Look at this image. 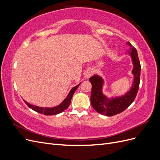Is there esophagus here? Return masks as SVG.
<instances>
[{"label": "esophagus", "mask_w": 160, "mask_h": 160, "mask_svg": "<svg viewBox=\"0 0 160 160\" xmlns=\"http://www.w3.org/2000/svg\"><path fill=\"white\" fill-rule=\"evenodd\" d=\"M93 70H92V69H88V70H87L86 72H85V77H86V78L89 79V77H90L92 75H93Z\"/></svg>", "instance_id": "1"}]
</instances>
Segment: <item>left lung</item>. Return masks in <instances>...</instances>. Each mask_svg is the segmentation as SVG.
I'll return each instance as SVG.
<instances>
[{
	"label": "left lung",
	"instance_id": "obj_1",
	"mask_svg": "<svg viewBox=\"0 0 160 160\" xmlns=\"http://www.w3.org/2000/svg\"><path fill=\"white\" fill-rule=\"evenodd\" d=\"M129 47L128 54L131 56L133 65L132 74L133 81L132 88L126 93L122 96L108 98L103 93L104 81L98 75H94L89 78L92 85L91 94V103L93 109L99 113L105 116H112L122 113L133 103L137 95L140 82L141 65L138 55L136 49L129 42H127Z\"/></svg>",
	"mask_w": 160,
	"mask_h": 160
}]
</instances>
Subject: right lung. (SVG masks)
<instances>
[{
  "label": "right lung",
  "mask_w": 160,
  "mask_h": 160,
  "mask_svg": "<svg viewBox=\"0 0 160 160\" xmlns=\"http://www.w3.org/2000/svg\"><path fill=\"white\" fill-rule=\"evenodd\" d=\"M80 84H81V83L75 86L74 88H72L71 89V90L70 91L69 94L67 95V98L63 100V101H62V102L61 104H59V105L55 106V107H53V108H41V107H38V106L31 105L29 103L27 102V101H25V100H24V101H25V103L27 105L28 108L32 109L34 111H37V112L39 113L44 114L45 115H52L59 114L60 113H62V111H65L66 109L68 108V107L71 103L72 97V95H73V94L75 92V91L77 90V89L78 88V87L79 86Z\"/></svg>",
  "instance_id": "1"
}]
</instances>
